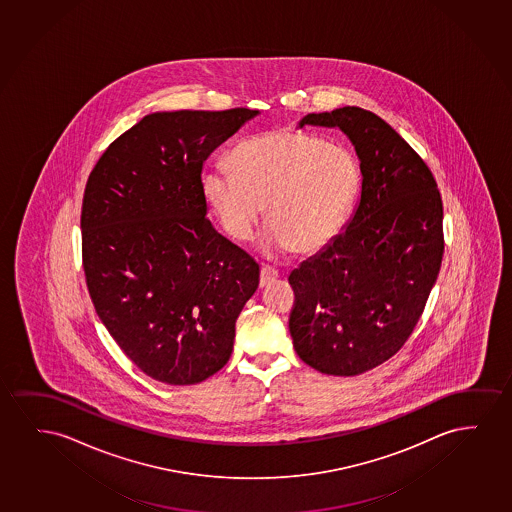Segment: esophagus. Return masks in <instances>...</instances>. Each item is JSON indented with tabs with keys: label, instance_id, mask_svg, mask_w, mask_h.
I'll list each match as a JSON object with an SVG mask.
<instances>
[{
	"label": "esophagus",
	"instance_id": "obj_1",
	"mask_svg": "<svg viewBox=\"0 0 512 512\" xmlns=\"http://www.w3.org/2000/svg\"><path fill=\"white\" fill-rule=\"evenodd\" d=\"M279 277V272L275 270V268L272 267H261V274H260V286L261 288H265V286H268L270 282L275 281Z\"/></svg>",
	"mask_w": 512,
	"mask_h": 512
}]
</instances>
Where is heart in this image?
<instances>
[{"instance_id": "1", "label": "heart", "mask_w": 512, "mask_h": 512, "mask_svg": "<svg viewBox=\"0 0 512 512\" xmlns=\"http://www.w3.org/2000/svg\"><path fill=\"white\" fill-rule=\"evenodd\" d=\"M231 166L207 173V200L235 240L251 238L267 205L270 251L314 254L332 244L360 191L353 152L303 131L249 138L231 154Z\"/></svg>"}]
</instances>
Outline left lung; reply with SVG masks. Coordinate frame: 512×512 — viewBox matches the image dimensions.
I'll list each match as a JSON object with an SVG mask.
<instances>
[{"label":"left lung","instance_id":"left-lung-1","mask_svg":"<svg viewBox=\"0 0 512 512\" xmlns=\"http://www.w3.org/2000/svg\"><path fill=\"white\" fill-rule=\"evenodd\" d=\"M305 124L344 131L363 180L346 231L289 275V333L307 365L351 377L389 360L416 328L442 263L444 209L425 161L374 112L342 107Z\"/></svg>","mask_w":512,"mask_h":512}]
</instances>
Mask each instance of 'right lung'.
Returning <instances> with one entry per match:
<instances>
[{
    "mask_svg": "<svg viewBox=\"0 0 512 512\" xmlns=\"http://www.w3.org/2000/svg\"><path fill=\"white\" fill-rule=\"evenodd\" d=\"M251 108L145 116L108 145L82 200V265L96 314L152 379L188 386L228 363L260 267L207 219L202 168Z\"/></svg>",
    "mask_w": 512,
    "mask_h": 512,
    "instance_id": "add662e5",
    "label": "right lung"
}]
</instances>
